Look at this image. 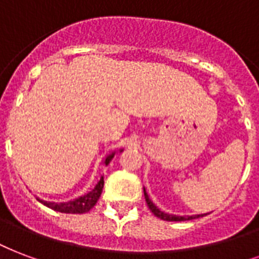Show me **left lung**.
I'll return each instance as SVG.
<instances>
[{
  "label": "left lung",
  "instance_id": "obj_1",
  "mask_svg": "<svg viewBox=\"0 0 259 259\" xmlns=\"http://www.w3.org/2000/svg\"><path fill=\"white\" fill-rule=\"evenodd\" d=\"M143 192H145V199L146 203L149 206V209L151 210V213L155 215V217H158V219L164 220V221H188V220H195L199 219V217H203V214H195V215H176V214H169V213H164V211H161L157 207V206L153 203L149 195H147V192H146V188H143Z\"/></svg>",
  "mask_w": 259,
  "mask_h": 259
}]
</instances>
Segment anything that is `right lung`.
<instances>
[{"label": "right lung", "instance_id": "add662e5", "mask_svg": "<svg viewBox=\"0 0 259 259\" xmlns=\"http://www.w3.org/2000/svg\"><path fill=\"white\" fill-rule=\"evenodd\" d=\"M120 153L122 151V149H120ZM117 151H112L109 153L106 157L102 161L104 166H108L109 162L113 159V157L116 155ZM102 188H104V176H101V179L98 182L95 183V186L91 188L90 191L85 192L83 195L77 196L75 199H71L68 202H48V201H38L40 203H44L45 206H48L50 209H53L56 211H60V213H69V214H81V213H87L89 210H91L95 206V203L100 199L101 194H102Z\"/></svg>", "mask_w": 259, "mask_h": 259}]
</instances>
